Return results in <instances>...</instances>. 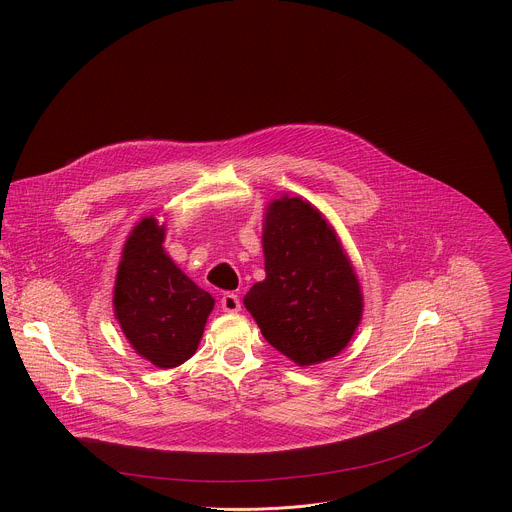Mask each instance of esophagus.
<instances>
[{
	"mask_svg": "<svg viewBox=\"0 0 512 512\" xmlns=\"http://www.w3.org/2000/svg\"><path fill=\"white\" fill-rule=\"evenodd\" d=\"M221 308H223L225 312H237V310L241 308L239 297L233 295V293H225V295L221 297Z\"/></svg>",
	"mask_w": 512,
	"mask_h": 512,
	"instance_id": "obj_1",
	"label": "esophagus"
}]
</instances>
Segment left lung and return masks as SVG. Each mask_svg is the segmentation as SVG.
<instances>
[{
    "label": "left lung",
    "mask_w": 512,
    "mask_h": 512,
    "mask_svg": "<svg viewBox=\"0 0 512 512\" xmlns=\"http://www.w3.org/2000/svg\"><path fill=\"white\" fill-rule=\"evenodd\" d=\"M265 281L243 299L265 340L299 366L336 356L362 316L354 269L326 219L301 198L275 200L263 229Z\"/></svg>",
    "instance_id": "1"
}]
</instances>
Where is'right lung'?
I'll list each match as a JSON object with an SVG mask.
<instances>
[{
    "mask_svg": "<svg viewBox=\"0 0 512 512\" xmlns=\"http://www.w3.org/2000/svg\"><path fill=\"white\" fill-rule=\"evenodd\" d=\"M164 227L142 219L126 239L114 287V312L132 348L158 368L194 356L213 299L164 253Z\"/></svg>",
    "mask_w": 512,
    "mask_h": 512,
    "instance_id": "add662e5",
    "label": "right lung"
}]
</instances>
